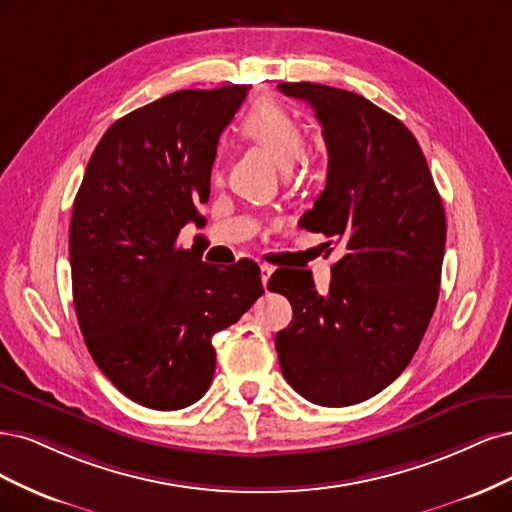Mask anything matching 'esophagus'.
Wrapping results in <instances>:
<instances>
[{
	"label": "esophagus",
	"instance_id": "esophagus-1",
	"mask_svg": "<svg viewBox=\"0 0 512 512\" xmlns=\"http://www.w3.org/2000/svg\"><path fill=\"white\" fill-rule=\"evenodd\" d=\"M259 270H261V283H263V287H268V280L274 274V268L270 266V263H261Z\"/></svg>",
	"mask_w": 512,
	"mask_h": 512
}]
</instances>
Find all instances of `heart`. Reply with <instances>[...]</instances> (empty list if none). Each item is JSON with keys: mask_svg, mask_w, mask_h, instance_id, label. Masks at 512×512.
Here are the masks:
<instances>
[{"mask_svg": "<svg viewBox=\"0 0 512 512\" xmlns=\"http://www.w3.org/2000/svg\"><path fill=\"white\" fill-rule=\"evenodd\" d=\"M242 134L259 144L278 168L289 170L302 155L304 134L291 114L276 104H259L242 121ZM221 176V170H214V178Z\"/></svg>", "mask_w": 512, "mask_h": 512, "instance_id": "1", "label": "heart"}]
</instances>
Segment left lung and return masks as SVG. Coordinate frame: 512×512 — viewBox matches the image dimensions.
Wrapping results in <instances>:
<instances>
[{
    "mask_svg": "<svg viewBox=\"0 0 512 512\" xmlns=\"http://www.w3.org/2000/svg\"><path fill=\"white\" fill-rule=\"evenodd\" d=\"M278 91L312 106L329 155L325 189L300 225L346 253L323 295L304 270L272 274L270 291L293 308L276 353L302 398L351 406L391 385L419 349L438 302L444 208L402 121L344 89L280 82Z\"/></svg>",
    "mask_w": 512,
    "mask_h": 512,
    "instance_id": "1",
    "label": "left lung"
}]
</instances>
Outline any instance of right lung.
I'll use <instances>...</instances> for the list:
<instances>
[{
    "label": "right lung",
    "mask_w": 512,
    "mask_h": 512,
    "mask_svg": "<svg viewBox=\"0 0 512 512\" xmlns=\"http://www.w3.org/2000/svg\"><path fill=\"white\" fill-rule=\"evenodd\" d=\"M246 85L185 89L112 123L89 159L70 223L72 293L80 332L106 378L155 410L208 391L212 336L263 293L259 266L202 261L176 238L204 217L221 131Z\"/></svg>",
    "instance_id": "1"
}]
</instances>
